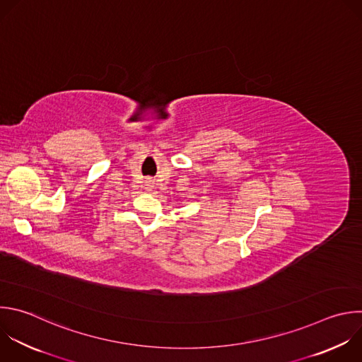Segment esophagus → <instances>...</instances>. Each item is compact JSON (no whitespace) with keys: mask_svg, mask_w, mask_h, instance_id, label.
I'll return each instance as SVG.
<instances>
[{"mask_svg":"<svg viewBox=\"0 0 362 362\" xmlns=\"http://www.w3.org/2000/svg\"><path fill=\"white\" fill-rule=\"evenodd\" d=\"M145 187H146L148 190H151V189L153 187V182H152V180H146V182H145Z\"/></svg>","mask_w":362,"mask_h":362,"instance_id":"1","label":"esophagus"}]
</instances>
